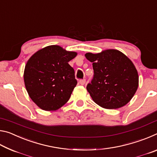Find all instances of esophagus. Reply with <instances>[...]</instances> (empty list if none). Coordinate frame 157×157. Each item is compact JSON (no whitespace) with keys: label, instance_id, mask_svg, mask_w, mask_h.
Returning <instances> with one entry per match:
<instances>
[{"label":"esophagus","instance_id":"34e87169","mask_svg":"<svg viewBox=\"0 0 157 157\" xmlns=\"http://www.w3.org/2000/svg\"><path fill=\"white\" fill-rule=\"evenodd\" d=\"M85 82H86V79H82L79 80V84H80L81 85H84L85 84Z\"/></svg>","mask_w":157,"mask_h":157}]
</instances>
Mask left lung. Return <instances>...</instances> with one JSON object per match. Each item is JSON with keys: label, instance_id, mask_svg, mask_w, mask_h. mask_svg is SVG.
<instances>
[{"label": "left lung", "instance_id": "left-lung-1", "mask_svg": "<svg viewBox=\"0 0 157 157\" xmlns=\"http://www.w3.org/2000/svg\"><path fill=\"white\" fill-rule=\"evenodd\" d=\"M85 57L93 63L94 78L86 86L93 100L109 109L127 105L139 86V75L132 61L113 49L98 54L89 52Z\"/></svg>", "mask_w": 157, "mask_h": 157}]
</instances>
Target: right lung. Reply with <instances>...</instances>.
Segmentation results:
<instances>
[{"mask_svg": "<svg viewBox=\"0 0 157 157\" xmlns=\"http://www.w3.org/2000/svg\"><path fill=\"white\" fill-rule=\"evenodd\" d=\"M59 46H49L32 56L24 71L25 88L33 102L45 111H55L68 102L77 85L68 62L75 57Z\"/></svg>", "mask_w": 157, "mask_h": 157, "instance_id": "obj_1", "label": "right lung"}]
</instances>
